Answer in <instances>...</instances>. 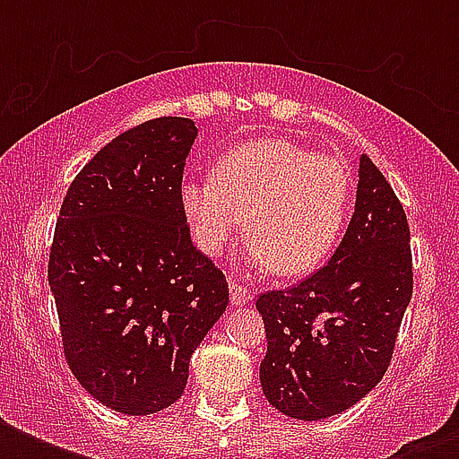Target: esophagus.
Here are the masks:
<instances>
[{
	"mask_svg": "<svg viewBox=\"0 0 459 459\" xmlns=\"http://www.w3.org/2000/svg\"><path fill=\"white\" fill-rule=\"evenodd\" d=\"M252 300V290L250 288L240 286V283H230V302L236 307H243Z\"/></svg>",
	"mask_w": 459,
	"mask_h": 459,
	"instance_id": "obj_1",
	"label": "esophagus"
}]
</instances>
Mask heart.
<instances>
[{"label": "heart", "mask_w": 459, "mask_h": 459, "mask_svg": "<svg viewBox=\"0 0 459 459\" xmlns=\"http://www.w3.org/2000/svg\"><path fill=\"white\" fill-rule=\"evenodd\" d=\"M350 195L345 161L293 140L262 138L230 147L207 178H187L180 209L202 255H221L245 219L252 264L302 276L333 252Z\"/></svg>", "instance_id": "b5f03b06"}]
</instances>
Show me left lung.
I'll use <instances>...</instances> for the list:
<instances>
[{
  "label": "left lung",
  "mask_w": 459,
  "mask_h": 459,
  "mask_svg": "<svg viewBox=\"0 0 459 459\" xmlns=\"http://www.w3.org/2000/svg\"><path fill=\"white\" fill-rule=\"evenodd\" d=\"M410 223L367 154L355 214L319 272L257 298L266 355L259 378L279 412L316 421L345 412L384 378L412 298Z\"/></svg>",
  "instance_id": "left-lung-1"
}]
</instances>
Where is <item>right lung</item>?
I'll return each mask as SVG.
<instances>
[{
	"instance_id": "add662e5",
	"label": "right lung",
	"mask_w": 459,
	"mask_h": 459,
	"mask_svg": "<svg viewBox=\"0 0 459 459\" xmlns=\"http://www.w3.org/2000/svg\"><path fill=\"white\" fill-rule=\"evenodd\" d=\"M195 138L180 117L117 135L75 176L54 229L47 276L68 369L121 414L183 395L195 348L229 305L226 276L180 209Z\"/></svg>"
}]
</instances>
